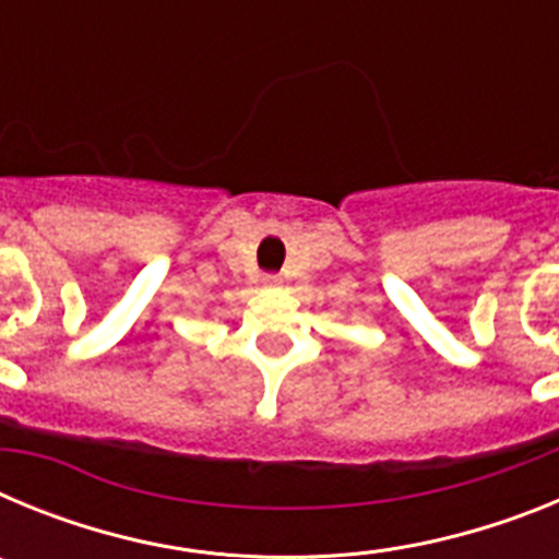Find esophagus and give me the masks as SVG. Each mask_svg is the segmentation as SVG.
<instances>
[{
    "label": "esophagus",
    "instance_id": "34e87169",
    "mask_svg": "<svg viewBox=\"0 0 559 559\" xmlns=\"http://www.w3.org/2000/svg\"><path fill=\"white\" fill-rule=\"evenodd\" d=\"M263 283L269 285V288H274V285H280V276H276V274H265Z\"/></svg>",
    "mask_w": 559,
    "mask_h": 559
}]
</instances>
